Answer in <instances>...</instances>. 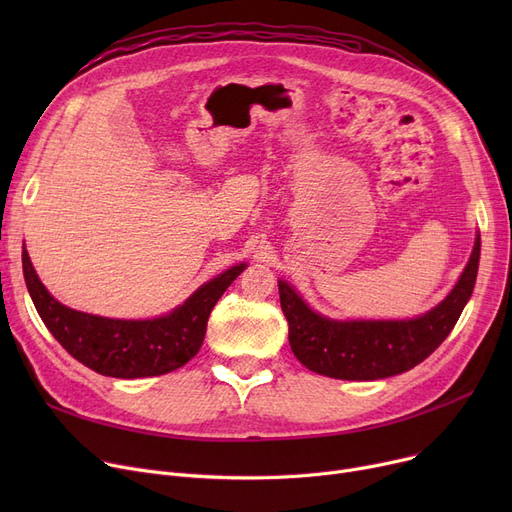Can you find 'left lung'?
I'll list each match as a JSON object with an SVG mask.
<instances>
[{"label": "left lung", "instance_id": "obj_1", "mask_svg": "<svg viewBox=\"0 0 512 512\" xmlns=\"http://www.w3.org/2000/svg\"><path fill=\"white\" fill-rule=\"evenodd\" d=\"M479 236L463 276L429 313L409 321H332L313 313L286 282H278L294 357L336 380H382L432 355L459 321L477 278Z\"/></svg>", "mask_w": 512, "mask_h": 512}]
</instances>
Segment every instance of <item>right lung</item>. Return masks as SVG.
I'll list each match as a JSON object with an SVG mask.
<instances>
[{"mask_svg":"<svg viewBox=\"0 0 512 512\" xmlns=\"http://www.w3.org/2000/svg\"><path fill=\"white\" fill-rule=\"evenodd\" d=\"M245 267V263L234 265L203 284L166 317L124 321L80 313L58 303L37 278L29 253L22 251L26 286L53 338L89 369L122 380L164 375L191 361L203 344L211 309Z\"/></svg>","mask_w":512,"mask_h":512,"instance_id":"add662e5","label":"right lung"}]
</instances>
